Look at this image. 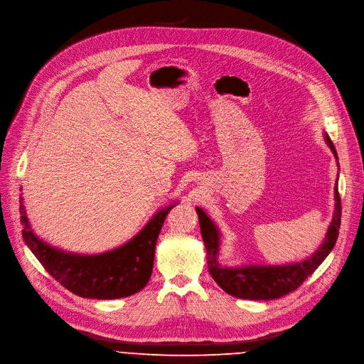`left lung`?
Here are the masks:
<instances>
[{"label":"left lung","mask_w":364,"mask_h":364,"mask_svg":"<svg viewBox=\"0 0 364 364\" xmlns=\"http://www.w3.org/2000/svg\"><path fill=\"white\" fill-rule=\"evenodd\" d=\"M323 135L326 145L333 151L336 159H338L334 144L326 134ZM334 199L336 206L333 220L329 223L321 247L306 259H302L299 262L282 264V266H262V264H245V266L240 267L222 266L218 261L220 250V230L216 223L209 218V215L202 208L197 206L196 212L199 215V223L202 238L206 247L208 267L210 276L226 293L240 297V299L272 301L296 290L305 282L306 277H309L321 266V262L331 252L337 242L338 229L341 223L338 178L334 187Z\"/></svg>","instance_id":"obj_1"}]
</instances>
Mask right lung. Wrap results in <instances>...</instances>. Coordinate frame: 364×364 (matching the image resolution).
<instances>
[{"instance_id":"right-lung-1","label":"right lung","mask_w":364,"mask_h":364,"mask_svg":"<svg viewBox=\"0 0 364 364\" xmlns=\"http://www.w3.org/2000/svg\"><path fill=\"white\" fill-rule=\"evenodd\" d=\"M176 205L174 202L159 209L141 232L122 247L85 255L63 251L42 241L33 232L20 197L21 234L30 251L65 289L88 299H120L138 293L149 282L159 230Z\"/></svg>"}]
</instances>
